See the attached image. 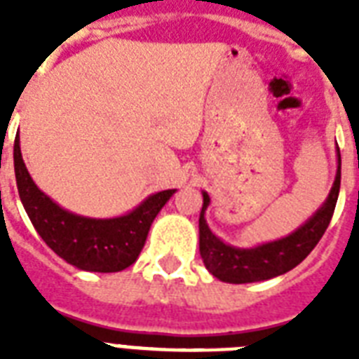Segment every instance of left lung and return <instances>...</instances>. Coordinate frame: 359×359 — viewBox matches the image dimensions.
Returning <instances> with one entry per match:
<instances>
[{
  "mask_svg": "<svg viewBox=\"0 0 359 359\" xmlns=\"http://www.w3.org/2000/svg\"><path fill=\"white\" fill-rule=\"evenodd\" d=\"M339 186L341 154L337 149V175L323 207L289 236L250 250L225 244L224 240H219L208 229L205 210L210 203V197L207 191H203V208L199 214V251L207 270L219 281L238 285L264 281L298 266L318 244V240L323 238L324 231L328 229L330 219L334 216L335 203L339 197Z\"/></svg>",
  "mask_w": 359,
  "mask_h": 359,
  "instance_id": "1",
  "label": "left lung"
}]
</instances>
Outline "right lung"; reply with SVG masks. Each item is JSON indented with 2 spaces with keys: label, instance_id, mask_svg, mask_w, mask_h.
<instances>
[{
  "label": "right lung",
  "instance_id": "1",
  "mask_svg": "<svg viewBox=\"0 0 359 359\" xmlns=\"http://www.w3.org/2000/svg\"><path fill=\"white\" fill-rule=\"evenodd\" d=\"M14 173L22 205L36 233L61 259L87 272H121L134 264L156 214L175 194V190L152 194L119 218L78 216L36 188L22 160L18 135L14 140Z\"/></svg>",
  "mask_w": 359,
  "mask_h": 359
}]
</instances>
